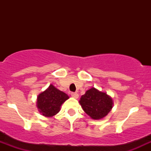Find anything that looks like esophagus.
<instances>
[{
    "instance_id": "esophagus-1",
    "label": "esophagus",
    "mask_w": 151,
    "mask_h": 151,
    "mask_svg": "<svg viewBox=\"0 0 151 151\" xmlns=\"http://www.w3.org/2000/svg\"><path fill=\"white\" fill-rule=\"evenodd\" d=\"M71 96L74 99H77L79 97V94L77 93H71Z\"/></svg>"
}]
</instances>
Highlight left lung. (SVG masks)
Wrapping results in <instances>:
<instances>
[{
	"mask_svg": "<svg viewBox=\"0 0 151 151\" xmlns=\"http://www.w3.org/2000/svg\"><path fill=\"white\" fill-rule=\"evenodd\" d=\"M79 102L85 113L93 120L104 118L110 112L113 105L112 99L109 96L95 88L88 90L82 96Z\"/></svg>",
	"mask_w": 151,
	"mask_h": 151,
	"instance_id": "obj_1",
	"label": "left lung"
}]
</instances>
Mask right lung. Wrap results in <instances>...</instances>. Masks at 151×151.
Instances as JSON below:
<instances>
[{"mask_svg": "<svg viewBox=\"0 0 151 151\" xmlns=\"http://www.w3.org/2000/svg\"><path fill=\"white\" fill-rule=\"evenodd\" d=\"M69 98L66 93L50 85L37 97V107L44 116L50 118L59 112L63 103Z\"/></svg>", "mask_w": 151, "mask_h": 151, "instance_id": "right-lung-1", "label": "right lung"}]
</instances>
